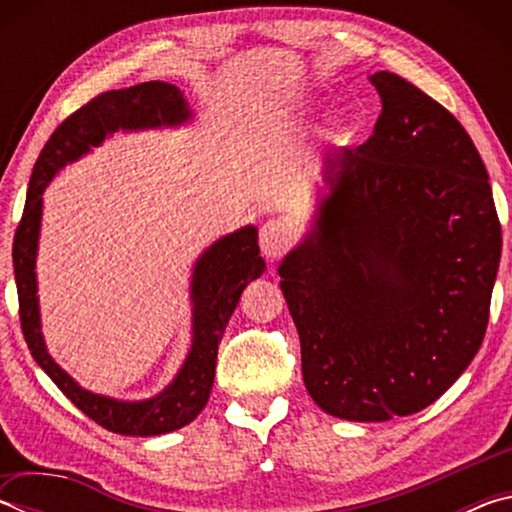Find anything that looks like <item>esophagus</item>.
Returning <instances> with one entry per match:
<instances>
[{
  "label": "esophagus",
  "instance_id": "34e87169",
  "mask_svg": "<svg viewBox=\"0 0 512 512\" xmlns=\"http://www.w3.org/2000/svg\"><path fill=\"white\" fill-rule=\"evenodd\" d=\"M293 244V230L287 219L282 216H271L259 228V246L268 259L282 257Z\"/></svg>",
  "mask_w": 512,
  "mask_h": 512
}]
</instances>
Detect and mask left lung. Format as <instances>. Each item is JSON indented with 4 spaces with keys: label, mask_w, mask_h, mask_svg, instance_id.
Listing matches in <instances>:
<instances>
[{
    "label": "left lung",
    "mask_w": 512,
    "mask_h": 512,
    "mask_svg": "<svg viewBox=\"0 0 512 512\" xmlns=\"http://www.w3.org/2000/svg\"><path fill=\"white\" fill-rule=\"evenodd\" d=\"M370 81L375 131L327 158L332 194L277 268L307 391L354 422L418 413L463 375L501 257L488 171L461 121L393 72Z\"/></svg>",
    "instance_id": "8db88e82"
}]
</instances>
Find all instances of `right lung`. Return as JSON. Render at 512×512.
<instances>
[{"label": "right lung", "instance_id": "obj_1", "mask_svg": "<svg viewBox=\"0 0 512 512\" xmlns=\"http://www.w3.org/2000/svg\"><path fill=\"white\" fill-rule=\"evenodd\" d=\"M189 117L183 92L176 85L149 81L126 90H110L85 103L60 124L42 149L33 167L27 203L13 239V268L20 300V323L31 357L54 379V384L88 418L103 429L124 436H160L185 427L203 411L210 397L225 325L235 311L241 291L264 271L259 257L257 230L253 225L223 237L205 250L196 262L192 280L194 343L183 370L169 388L146 402H117L110 397L83 391L76 381L49 357L40 334V311L36 296V250L42 214V192L60 167L74 162L90 146L103 142L117 128L173 126Z\"/></svg>", "mask_w": 512, "mask_h": 512}]
</instances>
